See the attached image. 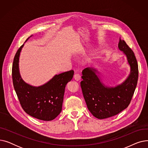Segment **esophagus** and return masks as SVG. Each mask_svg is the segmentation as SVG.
I'll return each instance as SVG.
<instances>
[{"label":"esophagus","instance_id":"obj_1","mask_svg":"<svg viewBox=\"0 0 148 148\" xmlns=\"http://www.w3.org/2000/svg\"><path fill=\"white\" fill-rule=\"evenodd\" d=\"M74 78L76 81H79L81 79V76L78 73H76L74 74Z\"/></svg>","mask_w":148,"mask_h":148}]
</instances>
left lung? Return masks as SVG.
<instances>
[{
	"mask_svg": "<svg viewBox=\"0 0 148 148\" xmlns=\"http://www.w3.org/2000/svg\"><path fill=\"white\" fill-rule=\"evenodd\" d=\"M118 48L126 56L130 66L128 76L121 84L114 87L106 86L95 68L88 67L82 71L80 85L84 98L89 112L99 119L112 117L125 109L137 86L138 70L134 53L121 38Z\"/></svg>",
	"mask_w": 148,
	"mask_h": 148,
	"instance_id": "8db88e82",
	"label": "left lung"
}]
</instances>
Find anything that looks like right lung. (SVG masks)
I'll return each instance as SVG.
<instances>
[{
    "instance_id": "obj_1",
    "label": "right lung",
    "mask_w": 148,
    "mask_h": 148,
    "mask_svg": "<svg viewBox=\"0 0 148 148\" xmlns=\"http://www.w3.org/2000/svg\"><path fill=\"white\" fill-rule=\"evenodd\" d=\"M23 46L15 54L12 68L14 88L20 104L25 112L34 118L46 121L53 120L62 111L66 85L72 80L74 71L56 74L40 86L30 85L22 79L19 70V58Z\"/></svg>"
}]
</instances>
